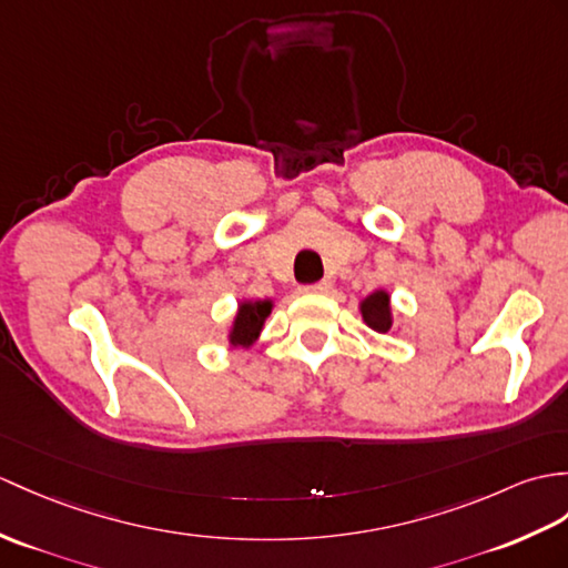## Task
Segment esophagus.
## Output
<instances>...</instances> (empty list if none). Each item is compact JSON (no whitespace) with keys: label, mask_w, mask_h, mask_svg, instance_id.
I'll list each match as a JSON object with an SVG mask.
<instances>
[{"label":"esophagus","mask_w":568,"mask_h":568,"mask_svg":"<svg viewBox=\"0 0 568 568\" xmlns=\"http://www.w3.org/2000/svg\"><path fill=\"white\" fill-rule=\"evenodd\" d=\"M328 285H332V283H328V281L312 283V285H305V287H302V293H326Z\"/></svg>","instance_id":"1"}]
</instances>
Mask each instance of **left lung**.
Instances as JSON below:
<instances>
[{"mask_svg":"<svg viewBox=\"0 0 568 568\" xmlns=\"http://www.w3.org/2000/svg\"><path fill=\"white\" fill-rule=\"evenodd\" d=\"M363 320L365 324L375 328V332L385 334L389 332L392 326V320H389V295L382 293V290H377V293H373L371 297H365L363 302Z\"/></svg>","mask_w":568,"mask_h":568,"instance_id":"obj_1","label":"left lung"}]
</instances>
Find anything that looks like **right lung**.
<instances>
[{
	"label": "right lung",
	"instance_id": "add662e5",
	"mask_svg": "<svg viewBox=\"0 0 568 568\" xmlns=\"http://www.w3.org/2000/svg\"><path fill=\"white\" fill-rule=\"evenodd\" d=\"M271 314V302L268 300H258V302H242L240 314H236L234 320V328L230 334V341L234 346H252L263 322H266V316Z\"/></svg>",
	"mask_w": 568,
	"mask_h": 568
}]
</instances>
